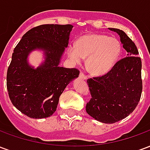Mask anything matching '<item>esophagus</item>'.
Returning a JSON list of instances; mask_svg holds the SVG:
<instances>
[{
  "instance_id": "34e87169",
  "label": "esophagus",
  "mask_w": 150,
  "mask_h": 150,
  "mask_svg": "<svg viewBox=\"0 0 150 150\" xmlns=\"http://www.w3.org/2000/svg\"><path fill=\"white\" fill-rule=\"evenodd\" d=\"M79 78L83 79V80H87L88 79V76L85 75V74H83V73H80L79 74Z\"/></svg>"
}]
</instances>
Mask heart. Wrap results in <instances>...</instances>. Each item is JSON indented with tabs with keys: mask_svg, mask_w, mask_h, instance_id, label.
Listing matches in <instances>:
<instances>
[{
	"mask_svg": "<svg viewBox=\"0 0 150 150\" xmlns=\"http://www.w3.org/2000/svg\"><path fill=\"white\" fill-rule=\"evenodd\" d=\"M121 44L116 38L100 34H85L76 44L69 45L67 54L74 63L88 57L87 67L94 75H104L113 68L121 54Z\"/></svg>",
	"mask_w": 150,
	"mask_h": 150,
	"instance_id": "1",
	"label": "heart"
}]
</instances>
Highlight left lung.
<instances>
[{"label": "left lung", "instance_id": "left-lung-1", "mask_svg": "<svg viewBox=\"0 0 150 150\" xmlns=\"http://www.w3.org/2000/svg\"><path fill=\"white\" fill-rule=\"evenodd\" d=\"M108 30L119 34L127 57L107 74L88 79L91 98L86 111L98 121L112 124L127 117L138 104L142 91V60L135 43L124 31Z\"/></svg>", "mask_w": 150, "mask_h": 150}]
</instances>
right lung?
Wrapping results in <instances>:
<instances>
[{
    "label": "right lung",
    "instance_id": "obj_1",
    "mask_svg": "<svg viewBox=\"0 0 150 150\" xmlns=\"http://www.w3.org/2000/svg\"><path fill=\"white\" fill-rule=\"evenodd\" d=\"M72 28V25H41L26 32L13 50L7 89L12 104L25 116L34 119L52 116L66 87L79 77L77 69L59 67ZM38 49L45 60L35 69L28 57Z\"/></svg>",
    "mask_w": 150,
    "mask_h": 150
}]
</instances>
